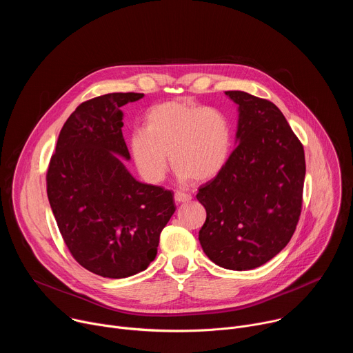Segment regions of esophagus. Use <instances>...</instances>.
<instances>
[{
	"instance_id": "obj_1",
	"label": "esophagus",
	"mask_w": 353,
	"mask_h": 353,
	"mask_svg": "<svg viewBox=\"0 0 353 353\" xmlns=\"http://www.w3.org/2000/svg\"><path fill=\"white\" fill-rule=\"evenodd\" d=\"M191 199H192V196L190 194H185V192H181V191L174 192L176 204H185V203H190Z\"/></svg>"
}]
</instances>
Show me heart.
I'll return each mask as SVG.
<instances>
[{"label": "heart", "instance_id": "heart-1", "mask_svg": "<svg viewBox=\"0 0 353 353\" xmlns=\"http://www.w3.org/2000/svg\"><path fill=\"white\" fill-rule=\"evenodd\" d=\"M128 145L138 172L149 183L163 180L169 154L179 180L205 183L230 158L232 127L216 109L169 100L146 112L143 128L130 135Z\"/></svg>", "mask_w": 353, "mask_h": 353}]
</instances>
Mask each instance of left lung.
Segmentation results:
<instances>
[{
	"instance_id": "8db88e82",
	"label": "left lung",
	"mask_w": 353,
	"mask_h": 353,
	"mask_svg": "<svg viewBox=\"0 0 353 353\" xmlns=\"http://www.w3.org/2000/svg\"><path fill=\"white\" fill-rule=\"evenodd\" d=\"M225 94L237 105V146L225 169L198 190L196 199L207 211L198 239L216 265L247 271L274 259L293 236L305 150L270 100L243 90Z\"/></svg>"
}]
</instances>
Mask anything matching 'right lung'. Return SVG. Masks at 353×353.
<instances>
[{"mask_svg":"<svg viewBox=\"0 0 353 353\" xmlns=\"http://www.w3.org/2000/svg\"><path fill=\"white\" fill-rule=\"evenodd\" d=\"M143 93H108L81 103L60 131L47 196L72 257L103 278L148 268L176 211L173 192L138 181L125 168L123 112Z\"/></svg>","mask_w":353,"mask_h":353,"instance_id":"1","label":"right lung"}]
</instances>
